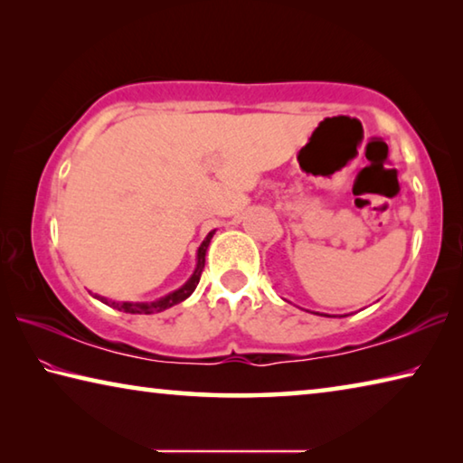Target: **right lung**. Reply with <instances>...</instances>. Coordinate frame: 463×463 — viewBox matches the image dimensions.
<instances>
[{"mask_svg": "<svg viewBox=\"0 0 463 463\" xmlns=\"http://www.w3.org/2000/svg\"><path fill=\"white\" fill-rule=\"evenodd\" d=\"M213 234L214 232H210L206 241H203L200 249H198V265H195L194 276L185 281V286L175 289V292H171L165 298H161V300H155V302H114V300H108V298L98 296V294H96V298L104 304H108V307H112L116 310H122V312H130V315H153V312H163V310H167L171 307H175V304L184 302L185 298H190L192 292L195 289V286H198V281L202 278V271H203V263H206V249L210 245V239H213Z\"/></svg>", "mask_w": 463, "mask_h": 463, "instance_id": "1", "label": "right lung"}]
</instances>
